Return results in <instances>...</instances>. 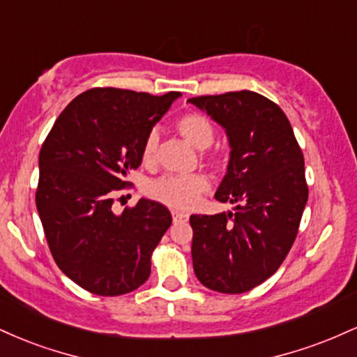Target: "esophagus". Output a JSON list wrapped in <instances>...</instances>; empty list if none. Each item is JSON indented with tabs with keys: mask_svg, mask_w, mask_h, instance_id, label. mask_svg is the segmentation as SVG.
I'll return each instance as SVG.
<instances>
[{
	"mask_svg": "<svg viewBox=\"0 0 357 357\" xmlns=\"http://www.w3.org/2000/svg\"><path fill=\"white\" fill-rule=\"evenodd\" d=\"M173 220H174V223H179V221H186L188 220V213L174 210L173 211Z\"/></svg>",
	"mask_w": 357,
	"mask_h": 357,
	"instance_id": "34e87169",
	"label": "esophagus"
}]
</instances>
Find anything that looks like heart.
<instances>
[{"mask_svg":"<svg viewBox=\"0 0 357 357\" xmlns=\"http://www.w3.org/2000/svg\"><path fill=\"white\" fill-rule=\"evenodd\" d=\"M174 127L184 141L202 151V159L208 166L215 171H220L225 166V158L220 151L206 149L213 144V139H215V126H213L210 117H206L202 112H186L178 117ZM158 142L159 136L154 130L146 136L144 144H142V161L146 165L154 162ZM208 188H210V183L204 174H166L147 184L146 192L151 198L158 199L167 206L192 208L199 202L203 192L208 191Z\"/></svg>","mask_w":357,"mask_h":357,"instance_id":"1","label":"heart"}]
</instances>
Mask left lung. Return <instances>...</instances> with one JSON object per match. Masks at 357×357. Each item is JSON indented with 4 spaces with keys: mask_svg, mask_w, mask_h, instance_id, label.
I'll use <instances>...</instances> for the list:
<instances>
[{
    "mask_svg": "<svg viewBox=\"0 0 357 357\" xmlns=\"http://www.w3.org/2000/svg\"><path fill=\"white\" fill-rule=\"evenodd\" d=\"M227 130L228 173L215 198L235 213L191 215L192 268L208 289L243 294L277 272L296 241L309 186L304 154L275 102L252 90L192 97Z\"/></svg>",
    "mask_w": 357,
    "mask_h": 357,
    "instance_id": "left-lung-1",
    "label": "left lung"
}]
</instances>
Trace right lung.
I'll list each match as a JSON object with an SVG mask.
<instances>
[{"mask_svg": "<svg viewBox=\"0 0 357 357\" xmlns=\"http://www.w3.org/2000/svg\"><path fill=\"white\" fill-rule=\"evenodd\" d=\"M179 92L151 96L96 87L73 99L40 151L36 208L53 260L77 285L124 296L149 278L151 257L171 227L165 204L139 199L114 215L126 176L142 162V144Z\"/></svg>", "mask_w": 357, "mask_h": 357, "instance_id": "obj_1", "label": "right lung"}]
</instances>
